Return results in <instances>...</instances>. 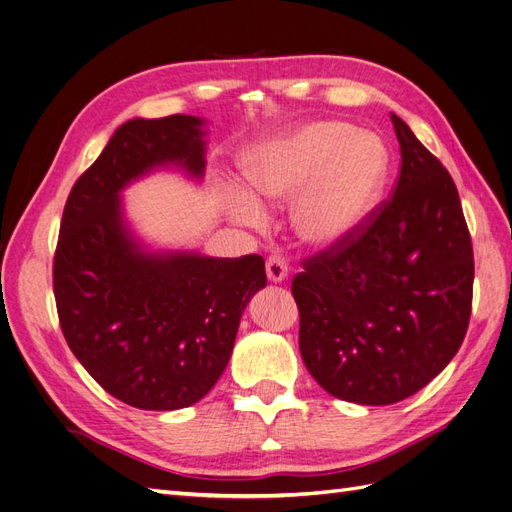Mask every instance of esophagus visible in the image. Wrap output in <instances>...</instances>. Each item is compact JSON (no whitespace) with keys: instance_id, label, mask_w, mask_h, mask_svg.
<instances>
[{"instance_id":"1","label":"esophagus","mask_w":512,"mask_h":512,"mask_svg":"<svg viewBox=\"0 0 512 512\" xmlns=\"http://www.w3.org/2000/svg\"><path fill=\"white\" fill-rule=\"evenodd\" d=\"M288 275V260L282 254H271L267 258V277L271 282H282Z\"/></svg>"}]
</instances>
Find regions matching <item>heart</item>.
Listing matches in <instances>:
<instances>
[{
    "instance_id": "heart-1",
    "label": "heart",
    "mask_w": 512,
    "mask_h": 512,
    "mask_svg": "<svg viewBox=\"0 0 512 512\" xmlns=\"http://www.w3.org/2000/svg\"><path fill=\"white\" fill-rule=\"evenodd\" d=\"M389 147L346 121H312L256 149L245 164L252 190L286 203L302 194L294 226L303 241L331 247L348 239L376 207L389 175ZM235 215L252 226L267 213L250 194L235 196Z\"/></svg>"
}]
</instances>
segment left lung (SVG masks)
Wrapping results in <instances>:
<instances>
[{
	"label": "left lung",
	"mask_w": 512,
	"mask_h": 512,
	"mask_svg": "<svg viewBox=\"0 0 512 512\" xmlns=\"http://www.w3.org/2000/svg\"><path fill=\"white\" fill-rule=\"evenodd\" d=\"M391 121L401 149L393 194L292 277L307 371L363 406L421 391L457 354L472 314L474 252L455 181Z\"/></svg>",
	"instance_id": "8db88e82"
}]
</instances>
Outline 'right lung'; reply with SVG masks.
I'll return each instance as SVG.
<instances>
[{"label":"right lung","mask_w":512,"mask_h":512,"mask_svg":"<svg viewBox=\"0 0 512 512\" xmlns=\"http://www.w3.org/2000/svg\"><path fill=\"white\" fill-rule=\"evenodd\" d=\"M203 121L132 119L72 185L53 258L59 327L106 393L138 410L203 399L228 365L245 305L267 286L258 254H145L121 220L119 192L160 164L200 177Z\"/></svg>","instance_id":"1"}]
</instances>
